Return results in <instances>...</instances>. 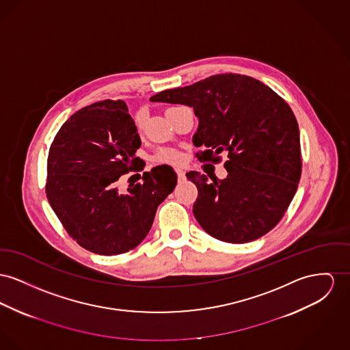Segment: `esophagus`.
Returning a JSON list of instances; mask_svg holds the SVG:
<instances>
[{
    "mask_svg": "<svg viewBox=\"0 0 350 350\" xmlns=\"http://www.w3.org/2000/svg\"><path fill=\"white\" fill-rule=\"evenodd\" d=\"M176 174H178V179H179L180 182L186 179V175H185V171H183V170H178Z\"/></svg>",
    "mask_w": 350,
    "mask_h": 350,
    "instance_id": "obj_1",
    "label": "esophagus"
}]
</instances>
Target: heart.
<instances>
[{"mask_svg": "<svg viewBox=\"0 0 350 350\" xmlns=\"http://www.w3.org/2000/svg\"><path fill=\"white\" fill-rule=\"evenodd\" d=\"M135 122H137V126L140 127L143 124V117L138 116ZM155 159L161 163L174 164L175 165V164H179L182 162V155L175 150H162L157 154Z\"/></svg>", "mask_w": 350, "mask_h": 350, "instance_id": "1", "label": "heart"}]
</instances>
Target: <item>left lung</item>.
Returning a JSON list of instances; mask_svg holds the SVG:
<instances>
[{
  "label": "left lung",
  "mask_w": 350,
  "mask_h": 350,
  "mask_svg": "<svg viewBox=\"0 0 350 350\" xmlns=\"http://www.w3.org/2000/svg\"><path fill=\"white\" fill-rule=\"evenodd\" d=\"M151 102L186 105L199 119L192 138L200 161L228 154L227 178L186 176L198 187L193 215L226 243H250L269 232L289 207L301 176L300 131L288 103L271 88L240 74H217L164 90Z\"/></svg>",
  "instance_id": "left-lung-1"
}]
</instances>
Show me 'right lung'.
<instances>
[{
    "mask_svg": "<svg viewBox=\"0 0 350 350\" xmlns=\"http://www.w3.org/2000/svg\"><path fill=\"white\" fill-rule=\"evenodd\" d=\"M123 100L106 99L72 114L47 158V200L85 250L114 256L139 245L158 206L178 183L172 167L144 172L142 183L118 191L120 175L139 167V134ZM142 170V168H139ZM138 171V170H137Z\"/></svg>",
    "mask_w": 350,
    "mask_h": 350,
    "instance_id": "1",
    "label": "right lung"
}]
</instances>
